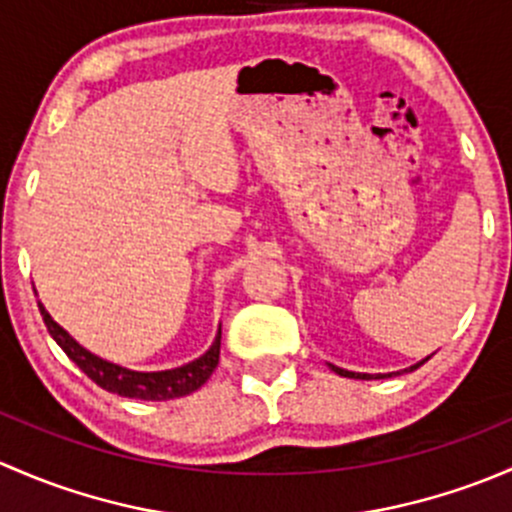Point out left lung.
Here are the masks:
<instances>
[{
    "label": "left lung",
    "mask_w": 512,
    "mask_h": 512,
    "mask_svg": "<svg viewBox=\"0 0 512 512\" xmlns=\"http://www.w3.org/2000/svg\"><path fill=\"white\" fill-rule=\"evenodd\" d=\"M429 357H431V355H429ZM429 357H426V360H429ZM426 360L416 362V365H414V367H409V370H416V367H421V365H424ZM330 370L340 374V377H360V379H372V374H360V372L355 374V372H347V370H342V367H335V365H330ZM377 377H389V374H377Z\"/></svg>",
    "instance_id": "left-lung-1"
}]
</instances>
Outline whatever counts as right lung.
Instances as JSON below:
<instances>
[{"label": "right lung", "instance_id": "obj_1", "mask_svg": "<svg viewBox=\"0 0 512 512\" xmlns=\"http://www.w3.org/2000/svg\"><path fill=\"white\" fill-rule=\"evenodd\" d=\"M41 318H44L46 330L54 337L56 345L61 347L68 355V360L76 362L98 387L105 392L120 394V397L130 399H145V402H165V399H177L184 394H192L212 377V372L219 365V350H221V328L217 337H214L212 347L204 352L202 357L192 360L189 365L175 367V370H162V372H135L128 367L113 365V362L103 360V357L93 355L86 347L78 345L66 330L56 323L49 315V310L39 303Z\"/></svg>", "mask_w": 512, "mask_h": 512}]
</instances>
